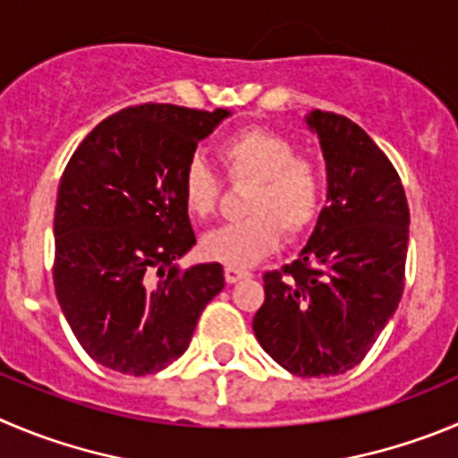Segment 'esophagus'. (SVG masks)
Masks as SVG:
<instances>
[{
  "mask_svg": "<svg viewBox=\"0 0 458 458\" xmlns=\"http://www.w3.org/2000/svg\"><path fill=\"white\" fill-rule=\"evenodd\" d=\"M243 277H250V273L249 271H242V268L225 267V282H228V284H234V282L243 280Z\"/></svg>",
  "mask_w": 458,
  "mask_h": 458,
  "instance_id": "1",
  "label": "esophagus"
}]
</instances>
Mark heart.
Here are the masks:
<instances>
[{"label":"heart","mask_w":458,"mask_h":458,"mask_svg":"<svg viewBox=\"0 0 458 458\" xmlns=\"http://www.w3.org/2000/svg\"><path fill=\"white\" fill-rule=\"evenodd\" d=\"M225 176L234 185H250L243 199L246 219L221 225L200 242L208 259L246 268L276 253L282 230L289 237L307 233L323 208V176L318 166L296 157L287 138L264 128L239 131L216 148ZM190 215L205 219L219 200V178L200 156L187 160L181 176Z\"/></svg>","instance_id":"heart-1"}]
</instances>
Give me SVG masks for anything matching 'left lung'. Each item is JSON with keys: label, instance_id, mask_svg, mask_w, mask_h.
<instances>
[{"label": "left lung", "instance_id": "left-lung-1", "mask_svg": "<svg viewBox=\"0 0 458 458\" xmlns=\"http://www.w3.org/2000/svg\"><path fill=\"white\" fill-rule=\"evenodd\" d=\"M327 165V208L305 249L264 276L259 345L301 377L341 375L366 357L404 289L409 205L395 166L364 128L311 110Z\"/></svg>", "mask_w": 458, "mask_h": 458}]
</instances>
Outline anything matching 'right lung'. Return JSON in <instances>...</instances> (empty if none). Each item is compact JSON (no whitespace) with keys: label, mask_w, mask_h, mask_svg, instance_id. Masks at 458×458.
I'll use <instances>...</instances> for the list:
<instances>
[{"label":"right lung","mask_w":458,"mask_h":458,"mask_svg":"<svg viewBox=\"0 0 458 458\" xmlns=\"http://www.w3.org/2000/svg\"><path fill=\"white\" fill-rule=\"evenodd\" d=\"M225 117L224 108L132 106L104 119L67 162L54 216L55 298L106 369H166L224 289L219 262L181 268L176 259L196 243L182 169Z\"/></svg>","instance_id":"obj_1"}]
</instances>
